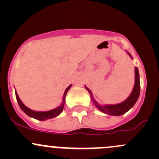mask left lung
Listing matches in <instances>:
<instances>
[{"label":"left lung","instance_id":"8db88e82","mask_svg":"<svg viewBox=\"0 0 159 159\" xmlns=\"http://www.w3.org/2000/svg\"><path fill=\"white\" fill-rule=\"evenodd\" d=\"M129 54L130 57H131V54H130L129 53ZM134 73H135V75H134V76H135V81H134V89L132 90V92H131V94H130L129 97L125 101H124V102H121V103L117 104V105H99V104L98 103V102H96V101L94 100V98H93L92 94H91V92L90 91V90L88 89L87 87H85V89L89 91L94 105H95L101 111H102L103 113L108 114V115H115V116L124 115L125 113L129 111L134 106V104L137 102L138 98H139V94H140V80H139V70H138L137 68H134Z\"/></svg>","mask_w":159,"mask_h":159}]
</instances>
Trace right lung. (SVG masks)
<instances>
[{
    "instance_id": "add662e5",
    "label": "right lung",
    "mask_w": 159,
    "mask_h": 159,
    "mask_svg": "<svg viewBox=\"0 0 159 159\" xmlns=\"http://www.w3.org/2000/svg\"><path fill=\"white\" fill-rule=\"evenodd\" d=\"M70 86L71 85L68 86V87L66 89V90H65V94H64V97H63V102H62L61 105L59 107H57V108H54V109L48 111H33L30 109V108H28V107H26L23 103H22V102L20 101V99L19 98L18 95H17V92L15 91L16 98H17V102H18L19 106L20 107L21 110L23 111L25 114H27L28 116L35 118V119L37 120H40V121H44V120L50 119V118H55V117H57V115H60V114L61 113L62 110H63L64 108V105H65V96H66L67 92L68 91V90L70 89Z\"/></svg>"
}]
</instances>
